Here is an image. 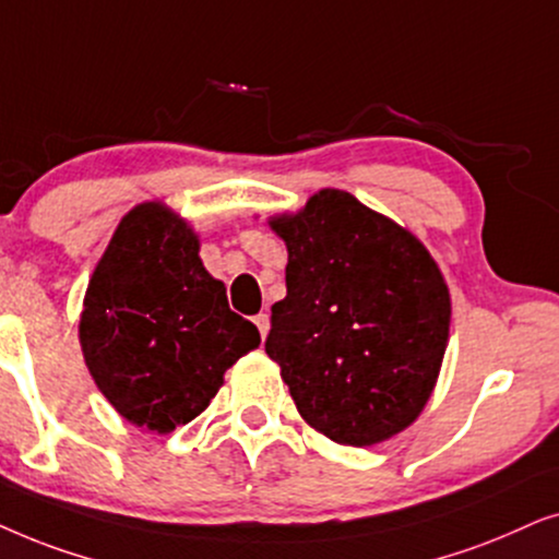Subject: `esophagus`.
Listing matches in <instances>:
<instances>
[{
  "instance_id": "34e87169",
  "label": "esophagus",
  "mask_w": 559,
  "mask_h": 559,
  "mask_svg": "<svg viewBox=\"0 0 559 559\" xmlns=\"http://www.w3.org/2000/svg\"><path fill=\"white\" fill-rule=\"evenodd\" d=\"M252 322H255V326L260 330V337H265L267 326H271V322H267V314H263V311H260V314L252 319Z\"/></svg>"
}]
</instances>
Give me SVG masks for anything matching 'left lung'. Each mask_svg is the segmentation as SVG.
<instances>
[{"label": "left lung", "instance_id": "obj_1", "mask_svg": "<svg viewBox=\"0 0 559 559\" xmlns=\"http://www.w3.org/2000/svg\"><path fill=\"white\" fill-rule=\"evenodd\" d=\"M271 227L286 240V299L265 353L311 427L353 448L406 429L431 396L450 332V292L412 233L324 189Z\"/></svg>", "mask_w": 559, "mask_h": 559}]
</instances>
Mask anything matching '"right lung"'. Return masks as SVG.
<instances>
[{
    "mask_svg": "<svg viewBox=\"0 0 559 559\" xmlns=\"http://www.w3.org/2000/svg\"><path fill=\"white\" fill-rule=\"evenodd\" d=\"M79 337L109 404L158 435L202 414L225 370L260 345L206 273L197 235L155 202L119 222L88 281Z\"/></svg>",
    "mask_w": 559,
    "mask_h": 559,
    "instance_id": "right-lung-1",
    "label": "right lung"
}]
</instances>
